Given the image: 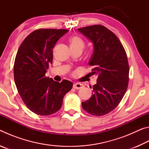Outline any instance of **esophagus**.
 <instances>
[{
    "label": "esophagus",
    "instance_id": "34e87169",
    "mask_svg": "<svg viewBox=\"0 0 149 149\" xmlns=\"http://www.w3.org/2000/svg\"><path fill=\"white\" fill-rule=\"evenodd\" d=\"M73 87L75 89H79L84 87V85L81 84H79V83H75L74 85H73Z\"/></svg>",
    "mask_w": 149,
    "mask_h": 149
}]
</instances>
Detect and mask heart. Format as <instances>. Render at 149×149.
Returning a JSON list of instances; mask_svg holds the SVG:
<instances>
[{
	"mask_svg": "<svg viewBox=\"0 0 149 149\" xmlns=\"http://www.w3.org/2000/svg\"><path fill=\"white\" fill-rule=\"evenodd\" d=\"M70 43H71V47H80L83 49L84 47V42L82 39L79 37H73L70 39Z\"/></svg>",
	"mask_w": 149,
	"mask_h": 149,
	"instance_id": "1",
	"label": "heart"
}]
</instances>
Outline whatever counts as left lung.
I'll use <instances>...</instances> for the list:
<instances>
[{
	"instance_id": "left-lung-1",
	"label": "left lung",
	"mask_w": 149,
	"mask_h": 149,
	"mask_svg": "<svg viewBox=\"0 0 149 149\" xmlns=\"http://www.w3.org/2000/svg\"><path fill=\"white\" fill-rule=\"evenodd\" d=\"M77 30L93 43L89 65L93 66L92 75L98 76L91 97L82 102V107L92 115H105L119 104L127 91V55L120 40L106 27L95 25Z\"/></svg>"
}]
</instances>
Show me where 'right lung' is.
Masks as SVG:
<instances>
[{"label":"right lung","mask_w":149,"mask_h":149,"mask_svg":"<svg viewBox=\"0 0 149 149\" xmlns=\"http://www.w3.org/2000/svg\"><path fill=\"white\" fill-rule=\"evenodd\" d=\"M68 29H40L31 33L20 45L14 65L17 91L27 107L40 116L54 114L62 107L63 98L72 89L68 80L61 83L45 76L52 64V49Z\"/></svg>","instance_id":"obj_1"}]
</instances>
